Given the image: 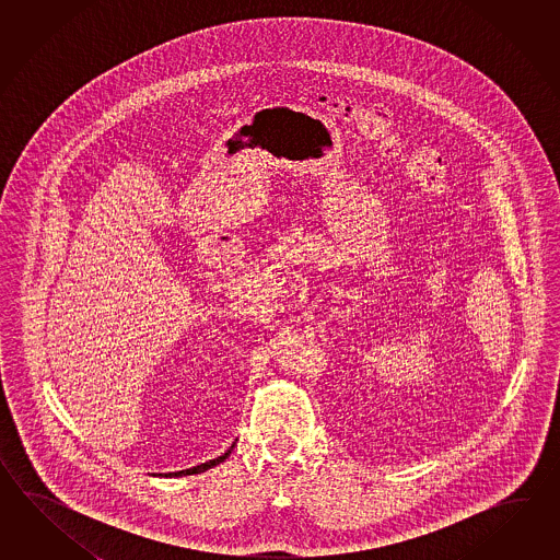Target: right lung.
<instances>
[{
  "label": "right lung",
  "mask_w": 560,
  "mask_h": 560,
  "mask_svg": "<svg viewBox=\"0 0 560 560\" xmlns=\"http://www.w3.org/2000/svg\"><path fill=\"white\" fill-rule=\"evenodd\" d=\"M234 446H236V442L228 448L226 453L222 454V456H218L214 460H208V463H203V465L191 466V468H186V470H178V472H167V475H154V476H166V478H176V476H190V475H200V472H206L208 468H214V466L220 465V463H224L230 453L234 451Z\"/></svg>",
  "instance_id": "add662e5"
}]
</instances>
